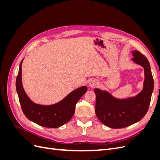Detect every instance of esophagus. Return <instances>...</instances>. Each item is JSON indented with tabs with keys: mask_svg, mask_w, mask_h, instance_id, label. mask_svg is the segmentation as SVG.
<instances>
[{
	"mask_svg": "<svg viewBox=\"0 0 160 160\" xmlns=\"http://www.w3.org/2000/svg\"><path fill=\"white\" fill-rule=\"evenodd\" d=\"M98 85V81H97L96 79H92L89 81V88H95V87H96L97 85Z\"/></svg>",
	"mask_w": 160,
	"mask_h": 160,
	"instance_id": "esophagus-1",
	"label": "esophagus"
}]
</instances>
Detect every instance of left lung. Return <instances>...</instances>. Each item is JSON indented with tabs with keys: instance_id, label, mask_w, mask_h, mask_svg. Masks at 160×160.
Wrapping results in <instances>:
<instances>
[{
	"instance_id": "obj_1",
	"label": "left lung",
	"mask_w": 160,
	"mask_h": 160,
	"mask_svg": "<svg viewBox=\"0 0 160 160\" xmlns=\"http://www.w3.org/2000/svg\"><path fill=\"white\" fill-rule=\"evenodd\" d=\"M132 61L144 69L142 90L133 97L115 98L107 90L95 88V113L106 126L119 129L139 122L148 112L153 90V79L147 58L138 51H132Z\"/></svg>"
}]
</instances>
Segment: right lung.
<instances>
[{
  "label": "right lung",
  "mask_w": 160,
  "mask_h": 160,
  "mask_svg": "<svg viewBox=\"0 0 160 160\" xmlns=\"http://www.w3.org/2000/svg\"><path fill=\"white\" fill-rule=\"evenodd\" d=\"M19 65L18 73L16 79V89L19 102L23 113L27 119L41 126L57 128L69 122L75 113V105L88 88L81 86L70 93L59 102L52 105H41L32 101L24 90L22 82V63Z\"/></svg>",
  "instance_id": "1"
}]
</instances>
